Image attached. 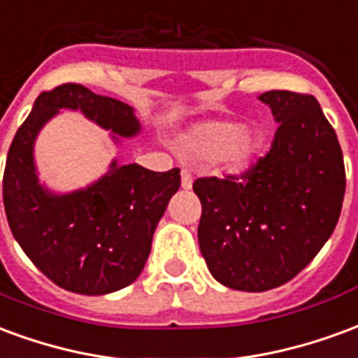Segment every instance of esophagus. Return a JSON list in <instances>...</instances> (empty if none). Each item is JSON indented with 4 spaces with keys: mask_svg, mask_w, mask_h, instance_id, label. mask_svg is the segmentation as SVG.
Segmentation results:
<instances>
[{
    "mask_svg": "<svg viewBox=\"0 0 358 358\" xmlns=\"http://www.w3.org/2000/svg\"><path fill=\"white\" fill-rule=\"evenodd\" d=\"M192 184H194V178L187 171H182V189H192Z\"/></svg>",
    "mask_w": 358,
    "mask_h": 358,
    "instance_id": "obj_1",
    "label": "esophagus"
}]
</instances>
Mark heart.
I'll return each instance as SVG.
<instances>
[{
  "instance_id": "1",
  "label": "heart",
  "mask_w": 358,
  "mask_h": 358,
  "mask_svg": "<svg viewBox=\"0 0 358 358\" xmlns=\"http://www.w3.org/2000/svg\"><path fill=\"white\" fill-rule=\"evenodd\" d=\"M264 145L259 128L240 120H201L184 136L182 148L187 157L199 161H217L226 172H243L255 163Z\"/></svg>"
}]
</instances>
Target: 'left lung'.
<instances>
[{
    "mask_svg": "<svg viewBox=\"0 0 358 358\" xmlns=\"http://www.w3.org/2000/svg\"><path fill=\"white\" fill-rule=\"evenodd\" d=\"M278 130L266 157L241 180H195L201 201L199 249L213 278L238 292L289 282L338 224L345 166L338 136L313 95H259Z\"/></svg>",
    "mask_w": 358,
    "mask_h": 358,
    "instance_id": "1",
    "label": "left lung"
}]
</instances>
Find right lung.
<instances>
[{
    "instance_id": "1",
    "label": "right lung",
    "mask_w": 358,
    "mask_h": 358,
    "mask_svg": "<svg viewBox=\"0 0 358 358\" xmlns=\"http://www.w3.org/2000/svg\"><path fill=\"white\" fill-rule=\"evenodd\" d=\"M61 109L80 110L109 130L115 143L141 132L134 107L118 99L80 84L42 92L7 153V222L28 259L59 287L80 295L118 292L145 266L157 224L178 192L180 171L153 172L113 159L109 171L90 186L53 192L40 182L34 145L43 126Z\"/></svg>"
}]
</instances>
